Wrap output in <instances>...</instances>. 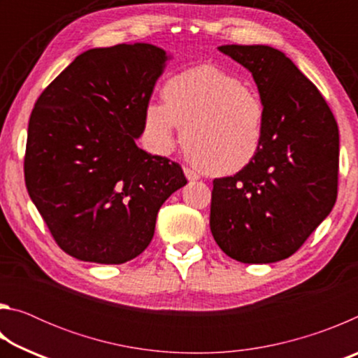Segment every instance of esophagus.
I'll list each match as a JSON object with an SVG mask.
<instances>
[{"label":"esophagus","instance_id":"obj_1","mask_svg":"<svg viewBox=\"0 0 358 358\" xmlns=\"http://www.w3.org/2000/svg\"><path fill=\"white\" fill-rule=\"evenodd\" d=\"M183 172H185V175H186V178L189 180V181H197V180H199V175H197L196 172H194V171H191V169L185 167Z\"/></svg>","mask_w":358,"mask_h":358}]
</instances>
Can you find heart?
Returning <instances> with one entry per match:
<instances>
[{
  "label": "heart",
  "mask_w": 358,
  "mask_h": 358,
  "mask_svg": "<svg viewBox=\"0 0 358 358\" xmlns=\"http://www.w3.org/2000/svg\"><path fill=\"white\" fill-rule=\"evenodd\" d=\"M164 102H148L143 137L151 150L169 155L183 138L205 172L238 173L262 148L266 108L260 94L240 77L215 66L175 74L162 87Z\"/></svg>",
  "instance_id": "1"
}]
</instances>
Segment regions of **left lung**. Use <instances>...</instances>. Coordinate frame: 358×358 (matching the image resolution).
Here are the masks:
<instances>
[{
  "label": "left lung",
  "mask_w": 358,
  "mask_h": 358,
  "mask_svg": "<svg viewBox=\"0 0 358 358\" xmlns=\"http://www.w3.org/2000/svg\"><path fill=\"white\" fill-rule=\"evenodd\" d=\"M217 48L252 74L266 128L250 166L213 180L210 229L238 262H278L305 243L336 202L338 124L319 90L282 52L268 45Z\"/></svg>",
  "instance_id": "left-lung-1"
}]
</instances>
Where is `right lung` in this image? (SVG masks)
Masks as SVG:
<instances>
[{"instance_id":"1","label":"right lung","mask_w":358,"mask_h":358,"mask_svg":"<svg viewBox=\"0 0 358 358\" xmlns=\"http://www.w3.org/2000/svg\"><path fill=\"white\" fill-rule=\"evenodd\" d=\"M167 59L143 42L92 48L36 101L27 189L72 257L107 265L137 257L153 238L161 205L187 183L177 162L136 145Z\"/></svg>"}]
</instances>
